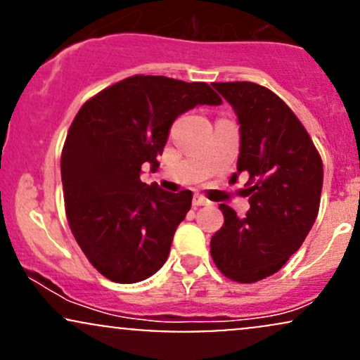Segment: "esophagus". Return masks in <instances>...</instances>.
I'll return each mask as SVG.
<instances>
[{"mask_svg":"<svg viewBox=\"0 0 360 360\" xmlns=\"http://www.w3.org/2000/svg\"><path fill=\"white\" fill-rule=\"evenodd\" d=\"M206 205H210V201L206 200L205 196H201V194H194V198H193L194 208H196V206H206Z\"/></svg>","mask_w":360,"mask_h":360,"instance_id":"34e87169","label":"esophagus"}]
</instances>
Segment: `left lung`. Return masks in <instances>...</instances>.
I'll use <instances>...</instances> for the list:
<instances>
[{
	"mask_svg": "<svg viewBox=\"0 0 360 360\" xmlns=\"http://www.w3.org/2000/svg\"><path fill=\"white\" fill-rule=\"evenodd\" d=\"M240 125L237 172L249 174L250 210L237 217L220 205L223 226L212 237V257L223 276L257 283L300 249L320 208L323 164L308 131L278 94L255 82H213Z\"/></svg>",
	"mask_w": 360,
	"mask_h": 360,
	"instance_id": "1",
	"label": "left lung"
}]
</instances>
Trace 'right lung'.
Listing matches in <instances>:
<instances>
[{"label": "right lung", "mask_w": 360, "mask_h": 360, "mask_svg": "<svg viewBox=\"0 0 360 360\" xmlns=\"http://www.w3.org/2000/svg\"><path fill=\"white\" fill-rule=\"evenodd\" d=\"M220 103L206 82L134 76L77 111L60 159L65 214L76 242L105 278L139 283L164 266L193 193L142 183V166L159 167L157 155L179 115Z\"/></svg>", "instance_id": "1"}]
</instances>
